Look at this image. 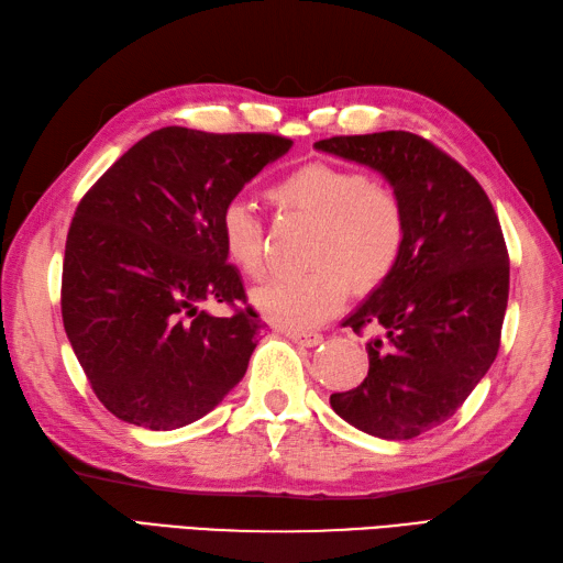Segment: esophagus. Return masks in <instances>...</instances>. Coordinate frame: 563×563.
<instances>
[{
    "label": "esophagus",
    "mask_w": 563,
    "mask_h": 563,
    "mask_svg": "<svg viewBox=\"0 0 563 563\" xmlns=\"http://www.w3.org/2000/svg\"><path fill=\"white\" fill-rule=\"evenodd\" d=\"M286 334V339H291L294 344H300V346H318L320 341H322V334H318V332H284Z\"/></svg>",
    "instance_id": "1"
}]
</instances>
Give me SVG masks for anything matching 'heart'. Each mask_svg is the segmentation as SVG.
<instances>
[{"mask_svg": "<svg viewBox=\"0 0 563 563\" xmlns=\"http://www.w3.org/2000/svg\"><path fill=\"white\" fill-rule=\"evenodd\" d=\"M267 198L277 212L306 217L318 229L308 251L310 269L277 274L253 291V306L265 320L291 332L318 327L344 306L349 284L373 291L399 265L408 234L404 200L363 169L310 162L274 181ZM217 227L231 263L260 277L265 224L251 205L229 200Z\"/></svg>", "mask_w": 563, "mask_h": 563, "instance_id": "b5f03b06", "label": "heart"}]
</instances>
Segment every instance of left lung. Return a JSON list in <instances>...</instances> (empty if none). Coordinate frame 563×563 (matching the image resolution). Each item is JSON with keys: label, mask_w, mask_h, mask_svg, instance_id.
Returning <instances> with one entry per match:
<instances>
[{"label": "left lung", "mask_w": 563, "mask_h": 563, "mask_svg": "<svg viewBox=\"0 0 563 563\" xmlns=\"http://www.w3.org/2000/svg\"><path fill=\"white\" fill-rule=\"evenodd\" d=\"M322 153L379 172L404 200L399 265L344 320L367 341L369 369L329 396L334 413L382 440H413L468 399L499 351L509 253L495 208L444 150L408 131L334 135Z\"/></svg>", "instance_id": "obj_1"}]
</instances>
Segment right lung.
<instances>
[{"label":"right lung","mask_w":563,"mask_h":563,"mask_svg":"<svg viewBox=\"0 0 563 563\" xmlns=\"http://www.w3.org/2000/svg\"><path fill=\"white\" fill-rule=\"evenodd\" d=\"M272 133L167 126L123 153L78 202L62 318L95 396L145 430L196 422L234 389L260 322L219 239V212L289 153ZM227 302L229 319L199 306Z\"/></svg>","instance_id":"add662e5"}]
</instances>
